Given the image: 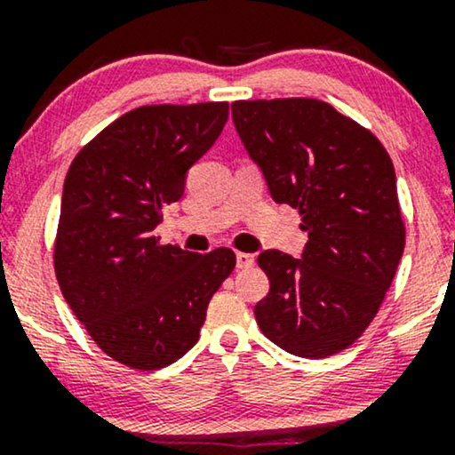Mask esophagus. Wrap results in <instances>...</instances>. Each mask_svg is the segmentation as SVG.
Masks as SVG:
<instances>
[{
	"mask_svg": "<svg viewBox=\"0 0 455 455\" xmlns=\"http://www.w3.org/2000/svg\"><path fill=\"white\" fill-rule=\"evenodd\" d=\"M254 265V254L248 252H237V267L239 269H248Z\"/></svg>",
	"mask_w": 455,
	"mask_h": 455,
	"instance_id": "1",
	"label": "esophagus"
}]
</instances>
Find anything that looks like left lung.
I'll return each mask as SVG.
<instances>
[{
  "mask_svg": "<svg viewBox=\"0 0 455 455\" xmlns=\"http://www.w3.org/2000/svg\"><path fill=\"white\" fill-rule=\"evenodd\" d=\"M233 124L275 203L299 210L301 259L259 254L260 331L297 357L344 351L377 316L404 252L395 171L370 130L315 98L239 100Z\"/></svg>",
  "mask_w": 455,
  "mask_h": 455,
  "instance_id": "left-lung-1",
  "label": "left lung"
}]
</instances>
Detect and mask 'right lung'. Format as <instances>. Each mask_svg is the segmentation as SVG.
I'll use <instances>...</instances> for the list:
<instances>
[{"label":"right lung","instance_id":"obj_1","mask_svg":"<svg viewBox=\"0 0 455 455\" xmlns=\"http://www.w3.org/2000/svg\"><path fill=\"white\" fill-rule=\"evenodd\" d=\"M227 102L149 104L115 119L68 169L55 275L93 342L115 362L158 370L195 347L235 252L162 245V205L220 137Z\"/></svg>","mask_w":455,"mask_h":455}]
</instances>
